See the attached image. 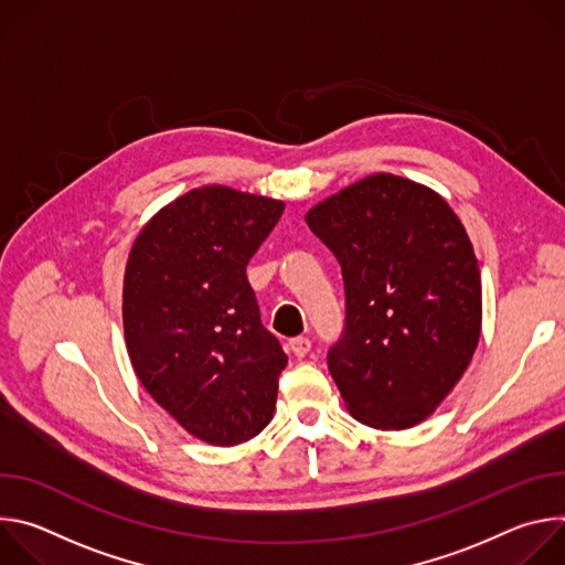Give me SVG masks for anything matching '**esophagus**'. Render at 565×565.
<instances>
[{
	"mask_svg": "<svg viewBox=\"0 0 565 565\" xmlns=\"http://www.w3.org/2000/svg\"><path fill=\"white\" fill-rule=\"evenodd\" d=\"M288 349L295 358H303L308 351H310V340L308 338H292L288 342Z\"/></svg>",
	"mask_w": 565,
	"mask_h": 565,
	"instance_id": "34e87169",
	"label": "esophagus"
}]
</instances>
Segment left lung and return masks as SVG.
Segmentation results:
<instances>
[{
  "mask_svg": "<svg viewBox=\"0 0 565 565\" xmlns=\"http://www.w3.org/2000/svg\"><path fill=\"white\" fill-rule=\"evenodd\" d=\"M306 223L342 266L347 319L329 371L347 409L375 429L427 420L480 338V270L460 218L434 190L373 174Z\"/></svg>",
  "mask_w": 565,
  "mask_h": 565,
  "instance_id": "left-lung-1",
  "label": "left lung"
}]
</instances>
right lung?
Masks as SVG:
<instances>
[{"mask_svg": "<svg viewBox=\"0 0 565 565\" xmlns=\"http://www.w3.org/2000/svg\"><path fill=\"white\" fill-rule=\"evenodd\" d=\"M284 203L223 185L192 190L136 236L122 288L131 366L188 434L230 447L270 420L288 364L264 329L246 266Z\"/></svg>", "mask_w": 565, "mask_h": 565, "instance_id": "add662e5", "label": "right lung"}]
</instances>
